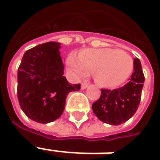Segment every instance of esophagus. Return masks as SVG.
Returning <instances> with one entry per match:
<instances>
[{
	"label": "esophagus",
	"mask_w": 160,
	"mask_h": 160,
	"mask_svg": "<svg viewBox=\"0 0 160 160\" xmlns=\"http://www.w3.org/2000/svg\"><path fill=\"white\" fill-rule=\"evenodd\" d=\"M87 87H88V83H86V82H82V83L81 84L82 89H85Z\"/></svg>",
	"instance_id": "1"
}]
</instances>
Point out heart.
<instances>
[{"mask_svg": "<svg viewBox=\"0 0 160 160\" xmlns=\"http://www.w3.org/2000/svg\"><path fill=\"white\" fill-rule=\"evenodd\" d=\"M67 66L76 78H83L93 72L98 84L115 88L129 78L133 71V60L123 50L88 49L81 51L79 56L70 54Z\"/></svg>", "mask_w": 160, "mask_h": 160, "instance_id": "obj_1", "label": "heart"}]
</instances>
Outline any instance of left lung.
<instances>
[{
	"mask_svg": "<svg viewBox=\"0 0 160 160\" xmlns=\"http://www.w3.org/2000/svg\"><path fill=\"white\" fill-rule=\"evenodd\" d=\"M144 75L138 58L134 59L129 82L117 89H101V95L92 105L97 117L110 125L122 124L135 114L140 104Z\"/></svg>",
	"mask_w": 160,
	"mask_h": 160,
	"instance_id": "8db88e82",
	"label": "left lung"
}]
</instances>
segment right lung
Here are the masks:
<instances>
[{"label": "right lung", "instance_id": "obj_1", "mask_svg": "<svg viewBox=\"0 0 160 160\" xmlns=\"http://www.w3.org/2000/svg\"><path fill=\"white\" fill-rule=\"evenodd\" d=\"M60 43L47 42L27 50L18 70V98L31 120L46 124L56 121L65 109L66 98L81 85L71 84L64 74Z\"/></svg>", "mask_w": 160, "mask_h": 160}]
</instances>
